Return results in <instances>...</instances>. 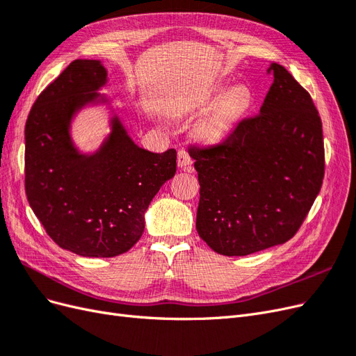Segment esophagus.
<instances>
[{"instance_id":"obj_1","label":"esophagus","mask_w":356,"mask_h":356,"mask_svg":"<svg viewBox=\"0 0 356 356\" xmlns=\"http://www.w3.org/2000/svg\"><path fill=\"white\" fill-rule=\"evenodd\" d=\"M178 166L186 172L193 170V157L188 154V152H186V149H181L178 153Z\"/></svg>"}]
</instances>
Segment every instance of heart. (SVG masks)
Masks as SVG:
<instances>
[{
    "label": "heart",
    "instance_id": "1",
    "mask_svg": "<svg viewBox=\"0 0 356 356\" xmlns=\"http://www.w3.org/2000/svg\"><path fill=\"white\" fill-rule=\"evenodd\" d=\"M221 92L222 89L215 90L212 99L220 96ZM250 104L251 93L245 86H234L229 92H225L199 124V135L203 141L218 144L229 138Z\"/></svg>",
    "mask_w": 356,
    "mask_h": 356
}]
</instances>
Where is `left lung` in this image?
<instances>
[{"label":"left lung","mask_w":356,"mask_h":356,"mask_svg":"<svg viewBox=\"0 0 356 356\" xmlns=\"http://www.w3.org/2000/svg\"><path fill=\"white\" fill-rule=\"evenodd\" d=\"M260 113L246 117L222 143L191 145L200 184L196 229L215 252L248 255L281 245L298 232L325 172L324 135L306 89L282 65Z\"/></svg>","instance_id":"8db88e82"}]
</instances>
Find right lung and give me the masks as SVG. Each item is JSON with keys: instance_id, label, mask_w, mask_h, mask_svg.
Instances as JSON below:
<instances>
[{"instance_id": "add662e5", "label": "right lung", "mask_w": 356, "mask_h": 356, "mask_svg": "<svg viewBox=\"0 0 356 356\" xmlns=\"http://www.w3.org/2000/svg\"><path fill=\"white\" fill-rule=\"evenodd\" d=\"M105 83L99 60L71 62L40 93L25 126L29 207L53 242L81 257L131 250L144 233L149 202L177 172L174 148L161 154L139 148L118 117L98 152H77L70 136L72 115L101 98L96 90Z\"/></svg>"}]
</instances>
